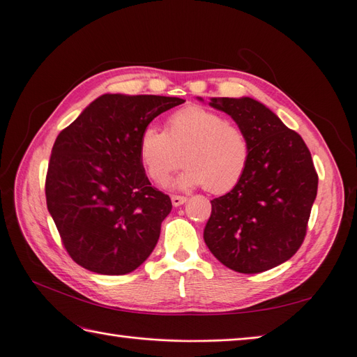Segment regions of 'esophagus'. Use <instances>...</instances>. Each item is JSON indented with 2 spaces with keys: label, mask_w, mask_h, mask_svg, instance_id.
I'll list each match as a JSON object with an SVG mask.
<instances>
[{
  "label": "esophagus",
  "mask_w": 357,
  "mask_h": 357,
  "mask_svg": "<svg viewBox=\"0 0 357 357\" xmlns=\"http://www.w3.org/2000/svg\"><path fill=\"white\" fill-rule=\"evenodd\" d=\"M188 201L186 197H181V195H171V202L174 207H180V205H183Z\"/></svg>",
  "instance_id": "esophagus-1"
}]
</instances>
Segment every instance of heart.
<instances>
[{
  "label": "heart",
  "instance_id": "heart-1",
  "mask_svg": "<svg viewBox=\"0 0 357 357\" xmlns=\"http://www.w3.org/2000/svg\"><path fill=\"white\" fill-rule=\"evenodd\" d=\"M183 162L188 165L174 185L205 186L211 193L232 190L250 162V142L243 129L219 113L190 105L172 113L165 131L146 126L138 138V158L147 177L164 183Z\"/></svg>",
  "mask_w": 357,
  "mask_h": 357
}]
</instances>
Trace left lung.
<instances>
[{"mask_svg":"<svg viewBox=\"0 0 357 357\" xmlns=\"http://www.w3.org/2000/svg\"><path fill=\"white\" fill-rule=\"evenodd\" d=\"M210 105L247 134L250 162L238 185L211 201L204 241L234 271L264 273L304 243L319 176L304 139L264 104L243 96L211 98Z\"/></svg>","mask_w":357,"mask_h":357,"instance_id":"obj_1","label":"left lung"}]
</instances>
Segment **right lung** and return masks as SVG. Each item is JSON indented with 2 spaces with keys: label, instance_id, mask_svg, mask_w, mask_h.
<instances>
[{
  "label": "right lung",
  "instance_id": "add662e5",
  "mask_svg": "<svg viewBox=\"0 0 357 357\" xmlns=\"http://www.w3.org/2000/svg\"><path fill=\"white\" fill-rule=\"evenodd\" d=\"M183 102L176 96L105 93L59 132L46 201L75 264L123 275L153 252L172 204L149 181L138 138L156 116Z\"/></svg>",
  "mask_w": 357,
  "mask_h": 357
}]
</instances>
